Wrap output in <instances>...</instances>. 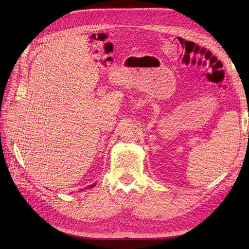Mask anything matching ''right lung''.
Returning <instances> with one entry per match:
<instances>
[{
    "mask_svg": "<svg viewBox=\"0 0 249 249\" xmlns=\"http://www.w3.org/2000/svg\"><path fill=\"white\" fill-rule=\"evenodd\" d=\"M96 186V182H95V184H93V185H90L89 187H88V188H94Z\"/></svg>",
    "mask_w": 249,
    "mask_h": 249,
    "instance_id": "right-lung-1",
    "label": "right lung"
}]
</instances>
